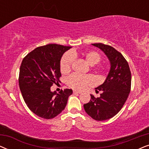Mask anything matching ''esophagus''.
Returning <instances> with one entry per match:
<instances>
[{"label": "esophagus", "instance_id": "34e87169", "mask_svg": "<svg viewBox=\"0 0 149 149\" xmlns=\"http://www.w3.org/2000/svg\"><path fill=\"white\" fill-rule=\"evenodd\" d=\"M73 93H74V94H77V93H81V92H80V91L74 90V91H73Z\"/></svg>", "mask_w": 149, "mask_h": 149}]
</instances>
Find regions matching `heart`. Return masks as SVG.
Returning <instances> with one entry per match:
<instances>
[{
  "label": "heart",
  "instance_id": "1",
  "mask_svg": "<svg viewBox=\"0 0 149 149\" xmlns=\"http://www.w3.org/2000/svg\"><path fill=\"white\" fill-rule=\"evenodd\" d=\"M76 56V53L74 52H67L63 56L60 62V71L62 74H67L71 70ZM83 57L86 62L91 66L98 64L101 60L100 55L94 51H89L85 53ZM95 70L98 72H101L102 68L101 66H97L95 68ZM66 83L71 88L77 90H83L87 87L94 85L95 80L91 75L72 74L68 77Z\"/></svg>",
  "mask_w": 149,
  "mask_h": 149
}]
</instances>
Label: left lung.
I'll return each instance as SVG.
<instances>
[{
	"label": "left lung",
	"instance_id": "8db88e82",
	"mask_svg": "<svg viewBox=\"0 0 149 149\" xmlns=\"http://www.w3.org/2000/svg\"><path fill=\"white\" fill-rule=\"evenodd\" d=\"M104 53L111 63V69L103 84L95 92L100 96L91 95L89 102L83 105L85 111L92 119L104 121L117 115L127 100L131 90L132 74L129 64L121 53L113 47L102 43H93Z\"/></svg>",
	"mask_w": 149,
	"mask_h": 149
}]
</instances>
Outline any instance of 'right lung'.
Listing matches in <instances>:
<instances>
[{"mask_svg":"<svg viewBox=\"0 0 149 149\" xmlns=\"http://www.w3.org/2000/svg\"><path fill=\"white\" fill-rule=\"evenodd\" d=\"M71 47L49 44L38 47L23 59L19 68V85L22 97L30 111L38 117L50 119L66 107L72 90L59 93L51 87L60 82V60Z\"/></svg>","mask_w":149,"mask_h":149,"instance_id":"right-lung-1","label":"right lung"}]
</instances>
